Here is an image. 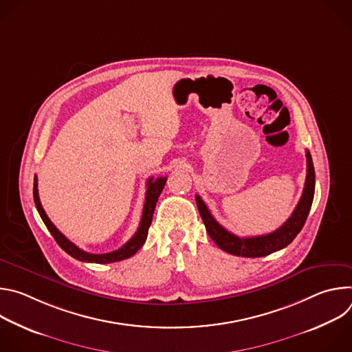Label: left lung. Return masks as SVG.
Returning <instances> with one entry per match:
<instances>
[{
  "instance_id": "left-lung-1",
  "label": "left lung",
  "mask_w": 352,
  "mask_h": 352,
  "mask_svg": "<svg viewBox=\"0 0 352 352\" xmlns=\"http://www.w3.org/2000/svg\"><path fill=\"white\" fill-rule=\"evenodd\" d=\"M315 195V168L312 156L307 150V179L302 196H300L296 208L294 209L291 217L276 231L266 234V235H258V236H248L241 238L230 231H227L223 226H220L212 213L209 212L205 202L200 199L199 195L195 196L197 210L202 217L206 231L210 235V238L216 242L219 248L226 250L227 254L235 255V256H243V258H261L270 255L276 250H280L285 248L288 243L294 241V238L298 235V232L302 230L307 217L309 214L312 202Z\"/></svg>"
}]
</instances>
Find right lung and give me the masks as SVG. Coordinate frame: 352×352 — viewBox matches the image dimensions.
Listing matches in <instances>:
<instances>
[{"mask_svg": "<svg viewBox=\"0 0 352 352\" xmlns=\"http://www.w3.org/2000/svg\"><path fill=\"white\" fill-rule=\"evenodd\" d=\"M167 177H160L157 179L148 178L147 179V189H146V199H144V206H143V213H142V219H140V224L138 231L135 232V235L125 243L122 245L120 249L113 250V252L109 254H102V255H96V254H87L85 250L79 249L75 243H72L53 223L50 220L40 204L38 199V190H37V178L34 177V186H33V197H34V205L37 208V212L41 217V220L44 221L47 230L52 232V235L54 236V239L57 241V243L65 250L68 255H71L72 258L80 261V262H87V263H114V262H120L124 259L131 258L132 255H135L138 250L142 248V245L144 243L146 238H147V232H148V227L152 224L153 220V213L156 209V204L159 200V196L166 185Z\"/></svg>", "mask_w": 352, "mask_h": 352, "instance_id": "obj_1", "label": "right lung"}]
</instances>
